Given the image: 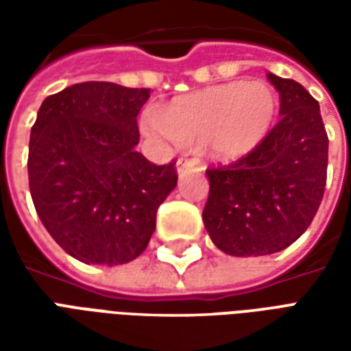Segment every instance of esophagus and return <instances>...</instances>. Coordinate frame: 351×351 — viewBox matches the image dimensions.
I'll list each match as a JSON object with an SVG mask.
<instances>
[{
  "instance_id": "34e87169",
  "label": "esophagus",
  "mask_w": 351,
  "mask_h": 351,
  "mask_svg": "<svg viewBox=\"0 0 351 351\" xmlns=\"http://www.w3.org/2000/svg\"><path fill=\"white\" fill-rule=\"evenodd\" d=\"M195 163H197V161L188 160V158H180V160L176 161V171H178V173H184V171H186V169L193 167V165H195Z\"/></svg>"
}]
</instances>
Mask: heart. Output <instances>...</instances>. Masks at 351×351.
Here are the masks:
<instances>
[{
    "label": "heart",
    "mask_w": 351,
    "mask_h": 351,
    "mask_svg": "<svg viewBox=\"0 0 351 351\" xmlns=\"http://www.w3.org/2000/svg\"><path fill=\"white\" fill-rule=\"evenodd\" d=\"M278 112L276 93L265 82H228L175 97L160 114L143 120L154 137L195 146L205 143L216 160L233 161L258 148Z\"/></svg>",
    "instance_id": "1"
}]
</instances>
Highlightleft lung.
<instances>
[{"instance_id":"1","label":"left lung","mask_w":351,"mask_h":351,"mask_svg":"<svg viewBox=\"0 0 351 351\" xmlns=\"http://www.w3.org/2000/svg\"><path fill=\"white\" fill-rule=\"evenodd\" d=\"M267 79L280 93V122L244 158L206 169L205 228L237 258L293 244L314 220L327 182L329 138L317 101L295 80Z\"/></svg>"}]
</instances>
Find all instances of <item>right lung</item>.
<instances>
[{
  "label": "right lung",
  "mask_w": 351,
  "mask_h": 351,
  "mask_svg": "<svg viewBox=\"0 0 351 351\" xmlns=\"http://www.w3.org/2000/svg\"><path fill=\"white\" fill-rule=\"evenodd\" d=\"M148 97V88L92 80L49 95L37 112L27 156L35 210L82 263L138 258L175 190V161L156 165L135 150L137 114Z\"/></svg>",
  "instance_id": "obj_1"
}]
</instances>
